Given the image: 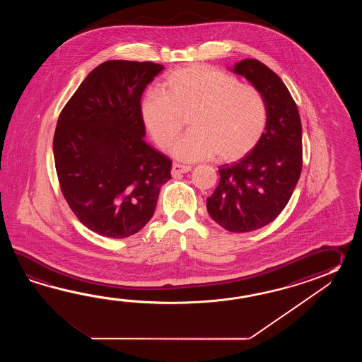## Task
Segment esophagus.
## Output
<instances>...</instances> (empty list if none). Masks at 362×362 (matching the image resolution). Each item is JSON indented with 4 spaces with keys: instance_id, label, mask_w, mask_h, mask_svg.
Segmentation results:
<instances>
[{
    "instance_id": "34e87169",
    "label": "esophagus",
    "mask_w": 362,
    "mask_h": 362,
    "mask_svg": "<svg viewBox=\"0 0 362 362\" xmlns=\"http://www.w3.org/2000/svg\"><path fill=\"white\" fill-rule=\"evenodd\" d=\"M189 170H192V167L190 165H184V164H177V163H175L173 165H172V176L173 177H176L178 175H182V173H186V172H189Z\"/></svg>"
}]
</instances>
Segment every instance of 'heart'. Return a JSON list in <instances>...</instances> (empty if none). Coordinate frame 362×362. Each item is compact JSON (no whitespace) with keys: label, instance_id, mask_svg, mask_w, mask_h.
Segmentation results:
<instances>
[{"label":"heart","instance_id":"obj_1","mask_svg":"<svg viewBox=\"0 0 362 362\" xmlns=\"http://www.w3.org/2000/svg\"><path fill=\"white\" fill-rule=\"evenodd\" d=\"M141 117L158 146L167 150L187 119L190 132L173 146V155L198 162L217 155L234 162L254 148L264 134L268 108L254 85L204 64L175 69L162 92H148L141 102Z\"/></svg>","mask_w":362,"mask_h":362}]
</instances>
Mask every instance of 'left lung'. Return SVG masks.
<instances>
[{
	"label": "left lung",
	"mask_w": 362,
	"mask_h": 362,
	"mask_svg": "<svg viewBox=\"0 0 362 362\" xmlns=\"http://www.w3.org/2000/svg\"><path fill=\"white\" fill-rule=\"evenodd\" d=\"M233 71L262 92L268 122L246 156L218 167L220 182L207 198V209L223 229L247 233L276 220L293 195L303 165L301 122L284 81L264 63L245 59Z\"/></svg>",
	"instance_id": "left-lung-1"
}]
</instances>
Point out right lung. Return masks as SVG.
Here are the masks:
<instances>
[{"instance_id": "add662e5", "label": "right lung", "mask_w": 362, "mask_h": 362, "mask_svg": "<svg viewBox=\"0 0 362 362\" xmlns=\"http://www.w3.org/2000/svg\"><path fill=\"white\" fill-rule=\"evenodd\" d=\"M153 62L107 61L62 110L53 139L62 194L78 221L108 238L136 234L154 215L170 158L147 145L141 97L162 72Z\"/></svg>"}]
</instances>
